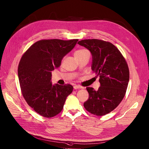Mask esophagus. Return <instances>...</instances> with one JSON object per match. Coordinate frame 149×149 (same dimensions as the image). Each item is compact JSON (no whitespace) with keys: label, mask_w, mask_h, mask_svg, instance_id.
<instances>
[{"label":"esophagus","mask_w":149,"mask_h":149,"mask_svg":"<svg viewBox=\"0 0 149 149\" xmlns=\"http://www.w3.org/2000/svg\"><path fill=\"white\" fill-rule=\"evenodd\" d=\"M74 89H79V88L82 89V88H84V87L82 86H81V85H74Z\"/></svg>","instance_id":"obj_1"}]
</instances>
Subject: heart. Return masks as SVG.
<instances>
[{"label":"heart","mask_w":149,"mask_h":149,"mask_svg":"<svg viewBox=\"0 0 149 149\" xmlns=\"http://www.w3.org/2000/svg\"><path fill=\"white\" fill-rule=\"evenodd\" d=\"M88 51L86 49H79L77 50H76L74 52V56L76 57H79V56H82L83 55H84L85 54H86V52H88Z\"/></svg>","instance_id":"obj_1"}]
</instances>
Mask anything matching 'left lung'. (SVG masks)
<instances>
[{"instance_id":"obj_1","label":"left lung","mask_w":149,"mask_h":149,"mask_svg":"<svg viewBox=\"0 0 149 149\" xmlns=\"http://www.w3.org/2000/svg\"><path fill=\"white\" fill-rule=\"evenodd\" d=\"M77 44L90 51L91 69L100 77L98 90L86 87L89 97L84 106L92 114L106 115L117 108L125 97L129 81L127 63L120 50L109 42L88 39Z\"/></svg>"}]
</instances>
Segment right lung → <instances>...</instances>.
<instances>
[{
    "label": "right lung",
    "mask_w": 149,
    "mask_h": 149,
    "mask_svg": "<svg viewBox=\"0 0 149 149\" xmlns=\"http://www.w3.org/2000/svg\"><path fill=\"white\" fill-rule=\"evenodd\" d=\"M77 39L42 40L35 42L22 56L18 76L24 99L42 117H53L63 110L72 85H53L52 71L58 68L64 56L75 46Z\"/></svg>",
    "instance_id": "add662e5"
}]
</instances>
